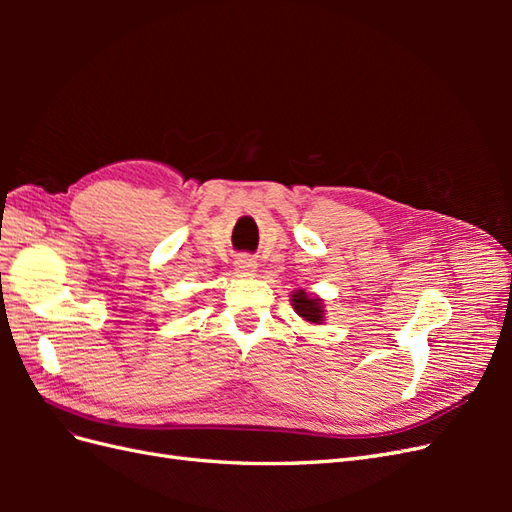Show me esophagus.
I'll return each mask as SVG.
<instances>
[{"instance_id": "obj_1", "label": "esophagus", "mask_w": 512, "mask_h": 512, "mask_svg": "<svg viewBox=\"0 0 512 512\" xmlns=\"http://www.w3.org/2000/svg\"><path fill=\"white\" fill-rule=\"evenodd\" d=\"M232 269H235V275H237V277H254L258 265H256V260H254L252 256L243 254V256H239V258L235 260V265H232Z\"/></svg>"}]
</instances>
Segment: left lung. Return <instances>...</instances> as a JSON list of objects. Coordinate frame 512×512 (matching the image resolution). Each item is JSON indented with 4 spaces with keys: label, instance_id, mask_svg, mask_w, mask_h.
I'll use <instances>...</instances> for the list:
<instances>
[{
    "label": "left lung",
    "instance_id": "1",
    "mask_svg": "<svg viewBox=\"0 0 512 512\" xmlns=\"http://www.w3.org/2000/svg\"><path fill=\"white\" fill-rule=\"evenodd\" d=\"M290 305L297 316H301V320L309 322V324H322L324 322V301L316 294H307L303 288L292 290L290 294Z\"/></svg>",
    "mask_w": 512,
    "mask_h": 512
}]
</instances>
